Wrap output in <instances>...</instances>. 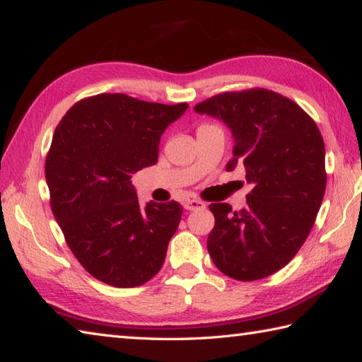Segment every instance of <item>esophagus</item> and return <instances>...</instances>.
Instances as JSON below:
<instances>
[{"label": "esophagus", "instance_id": "obj_1", "mask_svg": "<svg viewBox=\"0 0 362 362\" xmlns=\"http://www.w3.org/2000/svg\"><path fill=\"white\" fill-rule=\"evenodd\" d=\"M204 205L205 204L199 199H188V201H185V204H183V207H185V210H188V211H193L197 209H202Z\"/></svg>", "mask_w": 362, "mask_h": 362}]
</instances>
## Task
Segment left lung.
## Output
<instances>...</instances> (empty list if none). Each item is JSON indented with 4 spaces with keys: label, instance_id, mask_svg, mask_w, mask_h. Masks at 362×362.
Instances as JSON below:
<instances>
[{
    "label": "left lung",
    "instance_id": "obj_1",
    "mask_svg": "<svg viewBox=\"0 0 362 362\" xmlns=\"http://www.w3.org/2000/svg\"><path fill=\"white\" fill-rule=\"evenodd\" d=\"M194 110L232 130L226 168L242 163L254 185L242 210L210 204V257L233 279H264L296 256L315 223L327 188L322 133L300 105L264 88L223 92Z\"/></svg>",
    "mask_w": 362,
    "mask_h": 362
}]
</instances>
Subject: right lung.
Instances as JSON below:
<instances>
[{"mask_svg":"<svg viewBox=\"0 0 362 362\" xmlns=\"http://www.w3.org/2000/svg\"><path fill=\"white\" fill-rule=\"evenodd\" d=\"M187 108L98 94L56 127L45 160L49 205L76 260L105 284L143 286L163 267L183 209L175 201L141 209L130 179L157 163L163 132Z\"/></svg>","mask_w":362,"mask_h":362,"instance_id":"obj_1","label":"right lung"}]
</instances>
